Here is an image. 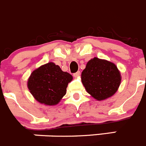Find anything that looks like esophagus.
I'll use <instances>...</instances> for the list:
<instances>
[{
  "instance_id": "esophagus-1",
  "label": "esophagus",
  "mask_w": 146,
  "mask_h": 146,
  "mask_svg": "<svg viewBox=\"0 0 146 146\" xmlns=\"http://www.w3.org/2000/svg\"><path fill=\"white\" fill-rule=\"evenodd\" d=\"M80 75V71H78V72H77L76 73H74V74H73V76H74V77H78Z\"/></svg>"
}]
</instances>
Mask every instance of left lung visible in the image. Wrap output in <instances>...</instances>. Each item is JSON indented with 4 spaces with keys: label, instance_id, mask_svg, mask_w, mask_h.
<instances>
[{
    "label": "left lung",
    "instance_id": "1",
    "mask_svg": "<svg viewBox=\"0 0 146 146\" xmlns=\"http://www.w3.org/2000/svg\"><path fill=\"white\" fill-rule=\"evenodd\" d=\"M81 79L87 92L98 101L113 96L121 82L120 72L116 65L96 57L88 61Z\"/></svg>",
    "mask_w": 146,
    "mask_h": 146
}]
</instances>
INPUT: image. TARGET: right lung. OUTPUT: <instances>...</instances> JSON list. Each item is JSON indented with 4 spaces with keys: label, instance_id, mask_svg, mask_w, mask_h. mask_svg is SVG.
<instances>
[{
    "label": "right lung",
    "instance_id": "right-lung-1",
    "mask_svg": "<svg viewBox=\"0 0 146 146\" xmlns=\"http://www.w3.org/2000/svg\"><path fill=\"white\" fill-rule=\"evenodd\" d=\"M72 76L54 63H48L33 71L28 80L29 91L38 102L52 106L65 96Z\"/></svg>",
    "mask_w": 146,
    "mask_h": 146
}]
</instances>
